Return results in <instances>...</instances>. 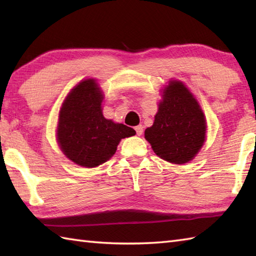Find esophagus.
<instances>
[{"instance_id": "esophagus-1", "label": "esophagus", "mask_w": 256, "mask_h": 256, "mask_svg": "<svg viewBox=\"0 0 256 256\" xmlns=\"http://www.w3.org/2000/svg\"><path fill=\"white\" fill-rule=\"evenodd\" d=\"M135 131H136V134L138 135V136H140V135L143 134V126H142V125H138V126L135 128Z\"/></svg>"}]
</instances>
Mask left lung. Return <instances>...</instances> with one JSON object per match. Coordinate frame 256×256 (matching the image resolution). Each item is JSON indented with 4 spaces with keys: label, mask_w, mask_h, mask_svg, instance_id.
Returning a JSON list of instances; mask_svg holds the SVG:
<instances>
[{
    "label": "left lung",
    "mask_w": 256,
    "mask_h": 256,
    "mask_svg": "<svg viewBox=\"0 0 256 256\" xmlns=\"http://www.w3.org/2000/svg\"><path fill=\"white\" fill-rule=\"evenodd\" d=\"M162 98L153 125L145 130V138L160 158L184 164L194 160L204 143V114L180 81L170 80Z\"/></svg>",
    "instance_id": "1"
}]
</instances>
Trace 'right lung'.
I'll return each instance as SVG.
<instances>
[{
  "mask_svg": "<svg viewBox=\"0 0 256 256\" xmlns=\"http://www.w3.org/2000/svg\"><path fill=\"white\" fill-rule=\"evenodd\" d=\"M102 91L94 79H86L69 92L59 111L57 142L70 160L96 167L116 154L120 140L134 130L106 120L102 114Z\"/></svg>",
  "mask_w": 256,
  "mask_h": 256,
  "instance_id": "add662e5",
  "label": "right lung"
}]
</instances>
